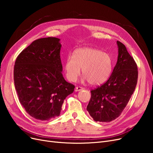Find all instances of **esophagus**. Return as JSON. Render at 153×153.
Returning a JSON list of instances; mask_svg holds the SVG:
<instances>
[{"mask_svg":"<svg viewBox=\"0 0 153 153\" xmlns=\"http://www.w3.org/2000/svg\"><path fill=\"white\" fill-rule=\"evenodd\" d=\"M84 89V88L82 87H76L75 88V91H82Z\"/></svg>","mask_w":153,"mask_h":153,"instance_id":"34e87169","label":"esophagus"}]
</instances>
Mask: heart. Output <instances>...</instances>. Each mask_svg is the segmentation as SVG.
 <instances>
[{
  "instance_id": "heart-1",
  "label": "heart",
  "mask_w": 153,
  "mask_h": 153,
  "mask_svg": "<svg viewBox=\"0 0 153 153\" xmlns=\"http://www.w3.org/2000/svg\"><path fill=\"white\" fill-rule=\"evenodd\" d=\"M82 71V80L92 85H100L108 80L112 72L113 62L110 55L94 48L76 50L73 56H68L64 64L66 75L72 82H75Z\"/></svg>"
}]
</instances>
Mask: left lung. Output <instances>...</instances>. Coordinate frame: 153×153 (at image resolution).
<instances>
[{
	"mask_svg": "<svg viewBox=\"0 0 153 153\" xmlns=\"http://www.w3.org/2000/svg\"><path fill=\"white\" fill-rule=\"evenodd\" d=\"M118 57L112 75L105 84L92 89L87 110L95 121L108 123L117 118L126 107L137 84L135 60L117 41Z\"/></svg>",
	"mask_w": 153,
	"mask_h": 153,
	"instance_id": "1",
	"label": "left lung"
}]
</instances>
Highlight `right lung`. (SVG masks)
Masks as SVG:
<instances>
[{"mask_svg": "<svg viewBox=\"0 0 153 153\" xmlns=\"http://www.w3.org/2000/svg\"><path fill=\"white\" fill-rule=\"evenodd\" d=\"M60 39L34 41L17 57L14 83L20 103L31 117L47 121L60 115L66 97L75 85L62 74Z\"/></svg>", "mask_w": 153, "mask_h": 153, "instance_id": "obj_1", "label": "right lung"}]
</instances>
